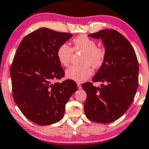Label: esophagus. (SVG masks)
<instances>
[{
  "mask_svg": "<svg viewBox=\"0 0 149 149\" xmlns=\"http://www.w3.org/2000/svg\"><path fill=\"white\" fill-rule=\"evenodd\" d=\"M77 85H78V89H81V88H82L81 85H80L79 83H77Z\"/></svg>",
  "mask_w": 149,
  "mask_h": 149,
  "instance_id": "obj_1",
  "label": "esophagus"
}]
</instances>
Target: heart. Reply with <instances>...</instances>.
I'll use <instances>...</instances> for the list:
<instances>
[{
    "label": "heart",
    "instance_id": "b5f03b06",
    "mask_svg": "<svg viewBox=\"0 0 149 149\" xmlns=\"http://www.w3.org/2000/svg\"><path fill=\"white\" fill-rule=\"evenodd\" d=\"M73 49L67 43H63L58 47L57 57L59 63L68 66L72 57L73 50L82 51L83 54L80 58V65H73L66 71V78L74 81L82 83L92 76L93 68H99L103 64L106 57L104 48L97 47L95 40L85 35H81L73 40Z\"/></svg>",
    "mask_w": 149,
    "mask_h": 149
}]
</instances>
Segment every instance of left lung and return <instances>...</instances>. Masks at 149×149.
<instances>
[{
  "label": "left lung",
  "instance_id": "left-lung-1",
  "mask_svg": "<svg viewBox=\"0 0 149 149\" xmlns=\"http://www.w3.org/2000/svg\"><path fill=\"white\" fill-rule=\"evenodd\" d=\"M88 36L102 39L105 47V59L92 80L106 85H82L87 93L85 113L93 122L110 123L123 115L134 100L139 84L137 58L127 38L115 30H102Z\"/></svg>",
  "mask_w": 149,
  "mask_h": 149
}]
</instances>
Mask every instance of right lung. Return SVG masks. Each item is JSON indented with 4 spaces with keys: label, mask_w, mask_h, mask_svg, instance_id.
<instances>
[{
    "label": "right lung",
    "mask_w": 149,
    "mask_h": 149,
    "mask_svg": "<svg viewBox=\"0 0 149 149\" xmlns=\"http://www.w3.org/2000/svg\"><path fill=\"white\" fill-rule=\"evenodd\" d=\"M72 34L40 28L23 38L10 69L13 97L22 113L39 125L59 122L78 90L76 82L54 83L64 76L57 50Z\"/></svg>",
    "instance_id": "obj_1"
}]
</instances>
